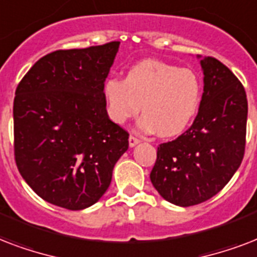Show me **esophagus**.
<instances>
[{
	"label": "esophagus",
	"instance_id": "34e87169",
	"mask_svg": "<svg viewBox=\"0 0 257 257\" xmlns=\"http://www.w3.org/2000/svg\"><path fill=\"white\" fill-rule=\"evenodd\" d=\"M139 142H141L139 138H137L135 135H130V138H128V145H130V147H134L135 145H138Z\"/></svg>",
	"mask_w": 257,
	"mask_h": 257
}]
</instances>
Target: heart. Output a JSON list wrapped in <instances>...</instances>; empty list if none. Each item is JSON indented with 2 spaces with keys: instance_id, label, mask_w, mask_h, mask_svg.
Wrapping results in <instances>:
<instances>
[{
  "instance_id": "obj_1",
  "label": "heart",
  "mask_w": 257,
  "mask_h": 257,
  "mask_svg": "<svg viewBox=\"0 0 257 257\" xmlns=\"http://www.w3.org/2000/svg\"><path fill=\"white\" fill-rule=\"evenodd\" d=\"M103 93L108 116L115 123L123 124L137 116L142 106V130L174 137L196 116L201 83L192 69L160 60H143L128 69L124 80L107 79Z\"/></svg>"
}]
</instances>
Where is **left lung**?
Masks as SVG:
<instances>
[{
	"instance_id": "obj_1",
	"label": "left lung",
	"mask_w": 257,
	"mask_h": 257,
	"mask_svg": "<svg viewBox=\"0 0 257 257\" xmlns=\"http://www.w3.org/2000/svg\"><path fill=\"white\" fill-rule=\"evenodd\" d=\"M201 67L204 93L196 119L178 138L161 143L150 173L161 196L178 206L216 196L233 177L245 151V89L217 59L205 57Z\"/></svg>"
}]
</instances>
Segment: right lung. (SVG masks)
<instances>
[{"instance_id":"1","label":"right lung","mask_w":257,"mask_h":257,"mask_svg":"<svg viewBox=\"0 0 257 257\" xmlns=\"http://www.w3.org/2000/svg\"><path fill=\"white\" fill-rule=\"evenodd\" d=\"M119 44L48 53L16 88V165L49 204L69 210L95 204L128 149V133L108 118L103 93Z\"/></svg>"}]
</instances>
